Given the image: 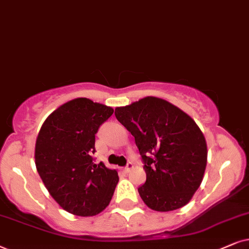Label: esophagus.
<instances>
[{
    "mask_svg": "<svg viewBox=\"0 0 249 249\" xmlns=\"http://www.w3.org/2000/svg\"><path fill=\"white\" fill-rule=\"evenodd\" d=\"M132 170H133V164H132V163H128L126 166L123 168V171H124L125 173H128V172H131Z\"/></svg>",
    "mask_w": 249,
    "mask_h": 249,
    "instance_id": "obj_1",
    "label": "esophagus"
}]
</instances>
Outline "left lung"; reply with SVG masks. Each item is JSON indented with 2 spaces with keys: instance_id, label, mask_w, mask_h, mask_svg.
<instances>
[{
  "instance_id": "obj_1",
  "label": "left lung",
  "mask_w": 249,
  "mask_h": 249,
  "mask_svg": "<svg viewBox=\"0 0 249 249\" xmlns=\"http://www.w3.org/2000/svg\"><path fill=\"white\" fill-rule=\"evenodd\" d=\"M135 139L144 163L145 183L138 189L143 203L157 212L183 207L203 181L207 144L196 122L164 99L145 97L115 109Z\"/></svg>"
}]
</instances>
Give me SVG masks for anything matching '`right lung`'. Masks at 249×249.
<instances>
[{"label":"right lung","mask_w":249,"mask_h":249,"mask_svg":"<svg viewBox=\"0 0 249 249\" xmlns=\"http://www.w3.org/2000/svg\"><path fill=\"white\" fill-rule=\"evenodd\" d=\"M114 109L77 98L48 116L35 143V165L53 199L78 216H94L110 203L116 170L93 163L95 133Z\"/></svg>","instance_id":"add662e5"}]
</instances>
